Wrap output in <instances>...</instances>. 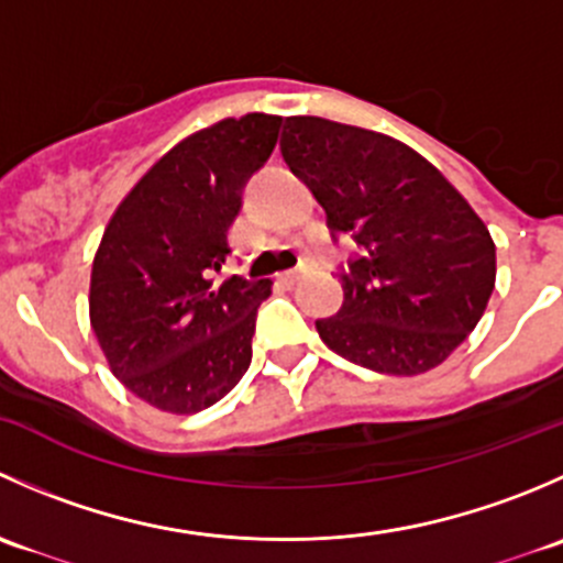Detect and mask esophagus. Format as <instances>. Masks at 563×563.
<instances>
[{"instance_id": "34e87169", "label": "esophagus", "mask_w": 563, "mask_h": 563, "mask_svg": "<svg viewBox=\"0 0 563 563\" xmlns=\"http://www.w3.org/2000/svg\"><path fill=\"white\" fill-rule=\"evenodd\" d=\"M299 277H302V269H288V272H283V275H280V283H283V286L291 288V286H297Z\"/></svg>"}]
</instances>
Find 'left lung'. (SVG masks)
Listing matches in <instances>:
<instances>
[{
  "instance_id": "left-lung-1",
  "label": "left lung",
  "mask_w": 563,
  "mask_h": 563,
  "mask_svg": "<svg viewBox=\"0 0 563 563\" xmlns=\"http://www.w3.org/2000/svg\"><path fill=\"white\" fill-rule=\"evenodd\" d=\"M280 152L332 240L356 245L338 266L343 308L316 321L323 343L389 376L441 365L496 286V245L468 201L411 146L373 130L288 117Z\"/></svg>"
}]
</instances>
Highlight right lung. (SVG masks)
<instances>
[{
	"mask_svg": "<svg viewBox=\"0 0 563 563\" xmlns=\"http://www.w3.org/2000/svg\"><path fill=\"white\" fill-rule=\"evenodd\" d=\"M280 117L247 113L190 135L141 176L92 264L89 318L111 373L172 413L214 406L253 360L272 280L218 272L247 179L269 161Z\"/></svg>",
	"mask_w": 563,
	"mask_h": 563,
	"instance_id": "add662e5",
	"label": "right lung"
}]
</instances>
